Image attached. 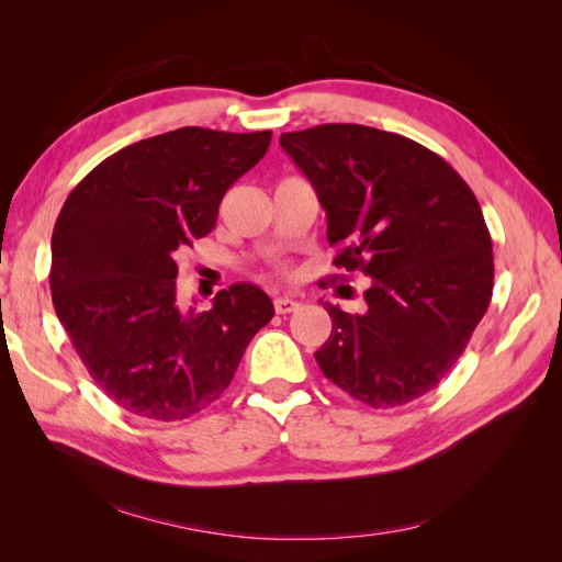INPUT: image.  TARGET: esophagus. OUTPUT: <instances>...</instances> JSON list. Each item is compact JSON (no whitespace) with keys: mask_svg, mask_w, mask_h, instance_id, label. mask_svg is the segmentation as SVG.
<instances>
[{"mask_svg":"<svg viewBox=\"0 0 562 562\" xmlns=\"http://www.w3.org/2000/svg\"><path fill=\"white\" fill-rule=\"evenodd\" d=\"M297 307H300V302L293 300V297H288V295L274 300V312H277V314H291V312H295Z\"/></svg>","mask_w":562,"mask_h":562,"instance_id":"esophagus-1","label":"esophagus"}]
</instances>
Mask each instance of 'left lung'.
<instances>
[{
  "mask_svg": "<svg viewBox=\"0 0 562 562\" xmlns=\"http://www.w3.org/2000/svg\"><path fill=\"white\" fill-rule=\"evenodd\" d=\"M281 147L326 211L333 265L372 279L366 314L328 304L333 333L314 353L323 375L370 407L424 396L490 307L495 258L479 199L446 159L398 133L321 124L281 133Z\"/></svg>",
  "mask_w": 562,
  "mask_h": 562,
  "instance_id": "left-lung-1",
  "label": "left lung"
}]
</instances>
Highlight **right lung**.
<instances>
[{
  "label": "right lung",
  "mask_w": 562,
  "mask_h": 562,
  "mask_svg": "<svg viewBox=\"0 0 562 562\" xmlns=\"http://www.w3.org/2000/svg\"><path fill=\"white\" fill-rule=\"evenodd\" d=\"M271 131L184 126L100 161L63 203L50 239V297L93 382L126 413L187 419L229 386L274 304L234 283L213 307L178 300V255L206 236L220 201L258 164Z\"/></svg>",
  "instance_id": "right-lung-1"
}]
</instances>
